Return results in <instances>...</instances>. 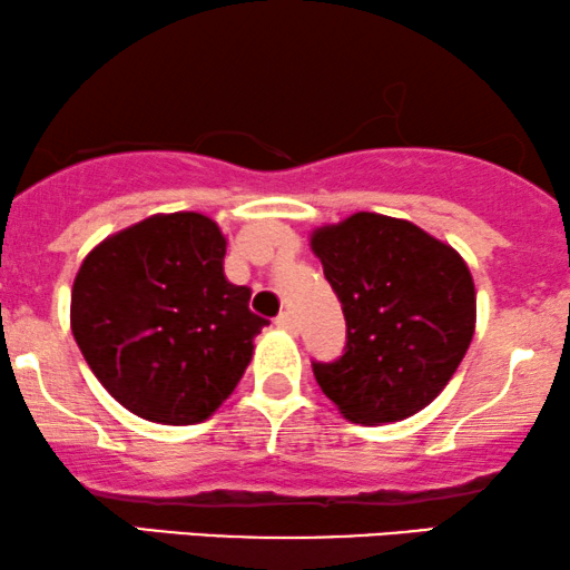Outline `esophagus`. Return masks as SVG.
Returning a JSON list of instances; mask_svg holds the SVG:
<instances>
[{
  "label": "esophagus",
  "instance_id": "obj_1",
  "mask_svg": "<svg viewBox=\"0 0 570 570\" xmlns=\"http://www.w3.org/2000/svg\"><path fill=\"white\" fill-rule=\"evenodd\" d=\"M276 326L278 328H284V332H292V334H297V321H294V315L289 313V311H284L276 318Z\"/></svg>",
  "mask_w": 570,
  "mask_h": 570
}]
</instances>
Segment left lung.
Returning a JSON list of instances; mask_svg holds the SVG:
<instances>
[{"label":"left lung","instance_id":"obj_1","mask_svg":"<svg viewBox=\"0 0 570 570\" xmlns=\"http://www.w3.org/2000/svg\"><path fill=\"white\" fill-rule=\"evenodd\" d=\"M340 297L345 353L315 382L355 424L401 422L433 403L475 334V284L456 249L409 219L355 212L313 230Z\"/></svg>","mask_w":570,"mask_h":570}]
</instances>
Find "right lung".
Here are the masks:
<instances>
[{"label": "right lung", "instance_id": "obj_1", "mask_svg": "<svg viewBox=\"0 0 570 570\" xmlns=\"http://www.w3.org/2000/svg\"><path fill=\"white\" fill-rule=\"evenodd\" d=\"M225 236L198 212L154 215L81 263L71 332L100 385L159 424L209 420L236 390L267 321L225 278Z\"/></svg>", "mask_w": 570, "mask_h": 570}]
</instances>
